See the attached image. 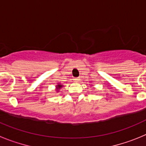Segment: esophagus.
I'll use <instances>...</instances> for the list:
<instances>
[{
    "label": "esophagus",
    "mask_w": 146,
    "mask_h": 146,
    "mask_svg": "<svg viewBox=\"0 0 146 146\" xmlns=\"http://www.w3.org/2000/svg\"><path fill=\"white\" fill-rule=\"evenodd\" d=\"M74 80H75L76 82H79V81L80 80V78H79V77H75V78H74Z\"/></svg>",
    "instance_id": "esophagus-1"
}]
</instances>
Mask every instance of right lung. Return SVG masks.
<instances>
[{
  "label": "right lung",
  "mask_w": 146,
  "mask_h": 146,
  "mask_svg": "<svg viewBox=\"0 0 146 146\" xmlns=\"http://www.w3.org/2000/svg\"><path fill=\"white\" fill-rule=\"evenodd\" d=\"M62 87V85H58L57 86V90H59V88Z\"/></svg>",
  "instance_id": "1"
}]
</instances>
